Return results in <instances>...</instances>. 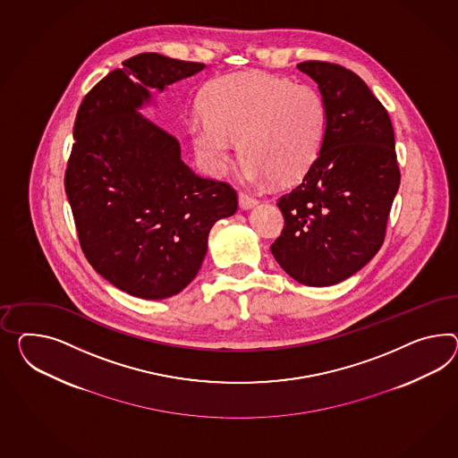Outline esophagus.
I'll use <instances>...</instances> for the list:
<instances>
[{
  "mask_svg": "<svg viewBox=\"0 0 458 458\" xmlns=\"http://www.w3.org/2000/svg\"><path fill=\"white\" fill-rule=\"evenodd\" d=\"M239 206H241V209H252V208H256L258 206V200L254 199V198H250L249 194H244V192H241L239 194Z\"/></svg>",
  "mask_w": 458,
  "mask_h": 458,
  "instance_id": "esophagus-1",
  "label": "esophagus"
}]
</instances>
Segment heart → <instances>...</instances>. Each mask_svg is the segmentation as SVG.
<instances>
[{
	"label": "heart",
	"instance_id": "obj_1",
	"mask_svg": "<svg viewBox=\"0 0 458 458\" xmlns=\"http://www.w3.org/2000/svg\"><path fill=\"white\" fill-rule=\"evenodd\" d=\"M204 111L189 134L211 176H223L241 141L249 182L289 184L312 167L324 142L327 116L316 89L266 72L221 76L206 91Z\"/></svg>",
	"mask_w": 458,
	"mask_h": 458
}]
</instances>
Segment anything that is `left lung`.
Segmentation results:
<instances>
[{
  "label": "left lung",
  "mask_w": 458,
  "mask_h": 458,
  "mask_svg": "<svg viewBox=\"0 0 458 458\" xmlns=\"http://www.w3.org/2000/svg\"><path fill=\"white\" fill-rule=\"evenodd\" d=\"M297 68L318 86L326 134L302 182L277 202L285 227L270 252L299 284L327 287L362 269L384 242L400 186L395 138L355 72L324 61Z\"/></svg>",
  "instance_id": "obj_1"
}]
</instances>
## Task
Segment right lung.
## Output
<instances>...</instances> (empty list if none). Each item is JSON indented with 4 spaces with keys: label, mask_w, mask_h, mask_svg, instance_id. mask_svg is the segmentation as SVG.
<instances>
[{
    "label": "right lung",
    "mask_w": 458,
    "mask_h": 458,
    "mask_svg": "<svg viewBox=\"0 0 458 458\" xmlns=\"http://www.w3.org/2000/svg\"><path fill=\"white\" fill-rule=\"evenodd\" d=\"M206 64L142 53L84 96L64 188L82 252L119 291L159 301L198 276L212 225L237 211L225 182L192 173L173 134L142 116L151 89Z\"/></svg>",
    "instance_id": "right-lung-1"
}]
</instances>
